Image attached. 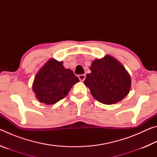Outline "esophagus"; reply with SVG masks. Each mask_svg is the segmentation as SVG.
<instances>
[{"instance_id": "obj_1", "label": "esophagus", "mask_w": 157, "mask_h": 157, "mask_svg": "<svg viewBox=\"0 0 157 157\" xmlns=\"http://www.w3.org/2000/svg\"><path fill=\"white\" fill-rule=\"evenodd\" d=\"M78 78L79 79V80H80L81 82H83L85 79V78H86V75H78Z\"/></svg>"}]
</instances>
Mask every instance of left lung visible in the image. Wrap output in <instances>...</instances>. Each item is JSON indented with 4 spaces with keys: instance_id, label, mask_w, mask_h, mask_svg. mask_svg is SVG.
Listing matches in <instances>:
<instances>
[{
    "instance_id": "1",
    "label": "left lung",
    "mask_w": 157,
    "mask_h": 157,
    "mask_svg": "<svg viewBox=\"0 0 157 157\" xmlns=\"http://www.w3.org/2000/svg\"><path fill=\"white\" fill-rule=\"evenodd\" d=\"M91 73L86 75L84 84L100 102L112 105L120 102L129 94L131 78L122 63L106 55L96 59L90 66Z\"/></svg>"
}]
</instances>
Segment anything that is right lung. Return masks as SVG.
<instances>
[{"instance_id":"obj_1","label":"right lung","mask_w":157,"mask_h":157,"mask_svg":"<svg viewBox=\"0 0 157 157\" xmlns=\"http://www.w3.org/2000/svg\"><path fill=\"white\" fill-rule=\"evenodd\" d=\"M79 81L71 69L64 68L62 62L50 59L36 73L33 90L39 102L53 105L64 98Z\"/></svg>"}]
</instances>
